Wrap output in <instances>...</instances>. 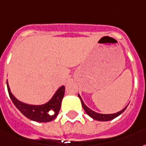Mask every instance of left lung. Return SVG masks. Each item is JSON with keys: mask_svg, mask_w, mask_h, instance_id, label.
I'll return each mask as SVG.
<instances>
[{"mask_svg": "<svg viewBox=\"0 0 146 146\" xmlns=\"http://www.w3.org/2000/svg\"><path fill=\"white\" fill-rule=\"evenodd\" d=\"M78 96L80 99L81 103H82V106H83V110L86 111V113H87L88 115H90V117L93 118V119L98 120V121H103V122H105V121H110V120L113 119H115V118H116L117 116H119L120 114H122V113L125 111L126 107H127V106H125L123 110H122L121 111H119V112H118V113H113V114H101V113H96V112L93 111L92 110H90V108H88L87 106L85 105V103H83V100H82V98H81V96H80V94H78Z\"/></svg>", "mask_w": 146, "mask_h": 146, "instance_id": "1", "label": "left lung"}]
</instances>
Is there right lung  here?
Segmentation results:
<instances>
[{"mask_svg":"<svg viewBox=\"0 0 146 146\" xmlns=\"http://www.w3.org/2000/svg\"><path fill=\"white\" fill-rule=\"evenodd\" d=\"M7 90L10 97L15 106L24 115L29 119L38 122H50L58 115L61 107V103L63 100L65 86H62L56 90L53 97L48 102L43 105H30L19 101L11 92L8 83L7 81Z\"/></svg>","mask_w":146,"mask_h":146,"instance_id":"1","label":"right lung"}]
</instances>
